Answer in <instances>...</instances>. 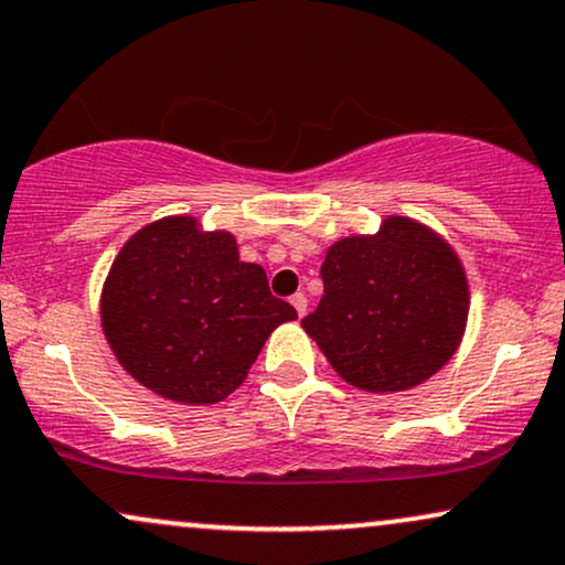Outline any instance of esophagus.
I'll return each instance as SVG.
<instances>
[{
	"label": "esophagus",
	"mask_w": 565,
	"mask_h": 565,
	"mask_svg": "<svg viewBox=\"0 0 565 565\" xmlns=\"http://www.w3.org/2000/svg\"><path fill=\"white\" fill-rule=\"evenodd\" d=\"M289 302H291V308H295V310H297V316H300V318L305 316V312H308V297H305V295H302V291H297V295H295V297H291V300H289Z\"/></svg>",
	"instance_id": "1"
}]
</instances>
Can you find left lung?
Returning <instances> with one entry per match:
<instances>
[{
  "label": "left lung",
  "instance_id": "obj_1",
  "mask_svg": "<svg viewBox=\"0 0 565 565\" xmlns=\"http://www.w3.org/2000/svg\"><path fill=\"white\" fill-rule=\"evenodd\" d=\"M321 276L323 297L302 329L358 390H413L463 342L466 268L450 242L416 217L386 215L376 234L334 242Z\"/></svg>",
  "mask_w": 565,
  "mask_h": 565
}]
</instances>
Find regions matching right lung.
<instances>
[{
	"label": "right lung",
	"mask_w": 565,
	"mask_h": 565,
	"mask_svg": "<svg viewBox=\"0 0 565 565\" xmlns=\"http://www.w3.org/2000/svg\"><path fill=\"white\" fill-rule=\"evenodd\" d=\"M99 318L128 376L171 403L213 405L239 390L265 339L297 312L270 295L260 265L239 260L231 231L166 215L115 255Z\"/></svg>",
	"instance_id": "obj_1"
}]
</instances>
